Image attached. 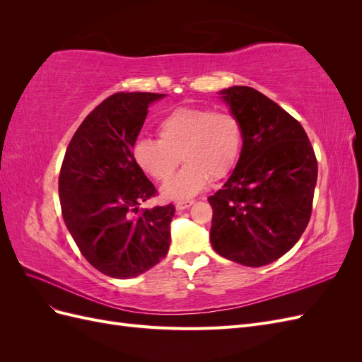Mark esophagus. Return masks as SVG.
<instances>
[{"mask_svg": "<svg viewBox=\"0 0 362 362\" xmlns=\"http://www.w3.org/2000/svg\"><path fill=\"white\" fill-rule=\"evenodd\" d=\"M193 205V201H185V202H177V205H175V208H177L178 211H182L185 210V208H189Z\"/></svg>", "mask_w": 362, "mask_h": 362, "instance_id": "34e87169", "label": "esophagus"}]
</instances>
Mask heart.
Returning a JSON list of instances; mask_svg holds the SVG:
<instances>
[{
  "label": "heart",
  "instance_id": "b5f03b06",
  "mask_svg": "<svg viewBox=\"0 0 362 362\" xmlns=\"http://www.w3.org/2000/svg\"><path fill=\"white\" fill-rule=\"evenodd\" d=\"M158 140L140 137L131 148L136 166L156 181L166 201H184L201 193L210 180H223L235 168L243 148V125L228 112L204 107H178L157 125Z\"/></svg>",
  "mask_w": 362,
  "mask_h": 362
}]
</instances>
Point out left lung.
<instances>
[{
  "label": "left lung",
  "instance_id": "1",
  "mask_svg": "<svg viewBox=\"0 0 362 362\" xmlns=\"http://www.w3.org/2000/svg\"><path fill=\"white\" fill-rule=\"evenodd\" d=\"M218 95L243 125V148L208 198L210 242L221 257L261 267L287 254L308 225L317 160L302 125L266 95L247 86Z\"/></svg>",
  "mask_w": 362,
  "mask_h": 362
}]
</instances>
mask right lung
Instances as JSON below:
<instances>
[{
  "instance_id": "1",
  "label": "right lung",
  "mask_w": 362,
  "mask_h": 362,
  "mask_svg": "<svg viewBox=\"0 0 362 362\" xmlns=\"http://www.w3.org/2000/svg\"><path fill=\"white\" fill-rule=\"evenodd\" d=\"M164 93H115L75 131L59 177L63 221L83 257L104 275L136 278L166 257L172 204L139 213L156 187L131 157L148 108Z\"/></svg>"
}]
</instances>
